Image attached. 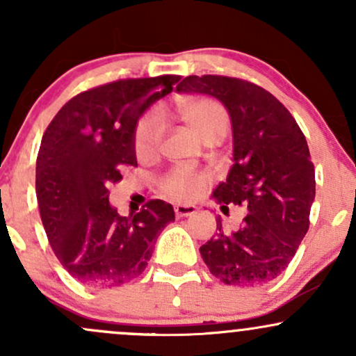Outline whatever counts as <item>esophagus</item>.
<instances>
[{"label": "esophagus", "mask_w": 356, "mask_h": 356, "mask_svg": "<svg viewBox=\"0 0 356 356\" xmlns=\"http://www.w3.org/2000/svg\"><path fill=\"white\" fill-rule=\"evenodd\" d=\"M174 212L177 218H187V216L195 214V206H186V204H179L174 207Z\"/></svg>", "instance_id": "1"}]
</instances>
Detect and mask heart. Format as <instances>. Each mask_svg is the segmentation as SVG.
<instances>
[{
  "label": "heart",
  "instance_id": "b5f03b06",
  "mask_svg": "<svg viewBox=\"0 0 356 356\" xmlns=\"http://www.w3.org/2000/svg\"><path fill=\"white\" fill-rule=\"evenodd\" d=\"M175 115L195 134L204 144H216L227 134L231 118L227 110L218 100L207 97H187L175 102ZM164 138V124L157 113H145L134 130V152L138 162H152L161 150ZM209 175L201 170L177 169L169 170L159 179V194L167 201L191 204L206 192Z\"/></svg>",
  "mask_w": 356,
  "mask_h": 356
}]
</instances>
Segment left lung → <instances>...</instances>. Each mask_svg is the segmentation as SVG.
Listing matches in <instances>:
<instances>
[{
    "label": "left lung",
    "mask_w": 356,
    "mask_h": 356,
    "mask_svg": "<svg viewBox=\"0 0 356 356\" xmlns=\"http://www.w3.org/2000/svg\"><path fill=\"white\" fill-rule=\"evenodd\" d=\"M177 92L218 99L232 125V164L212 197L246 206L243 226L202 244L211 275L226 284L263 286L288 268L309 227L314 167L306 138L288 108L268 90L232 76H186ZM217 231V229H216Z\"/></svg>",
    "instance_id": "left-lung-1"
}]
</instances>
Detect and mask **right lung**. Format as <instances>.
<instances>
[{"mask_svg": "<svg viewBox=\"0 0 356 356\" xmlns=\"http://www.w3.org/2000/svg\"><path fill=\"white\" fill-rule=\"evenodd\" d=\"M179 75L127 79L68 100L44 130L36 157V199L61 266L90 288H115L144 273L174 207L149 201L124 218L108 202L110 184L137 167L134 130Z\"/></svg>", "mask_w": 356, "mask_h": 356, "instance_id": "add662e5", "label": "right lung"}]
</instances>
